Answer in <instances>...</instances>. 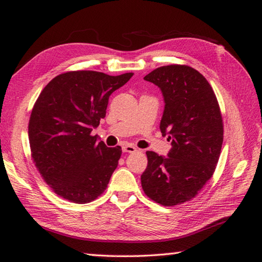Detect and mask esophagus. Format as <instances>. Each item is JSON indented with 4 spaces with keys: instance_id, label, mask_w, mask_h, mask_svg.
I'll list each match as a JSON object with an SVG mask.
<instances>
[{
    "instance_id": "esophagus-1",
    "label": "esophagus",
    "mask_w": 262,
    "mask_h": 262,
    "mask_svg": "<svg viewBox=\"0 0 262 262\" xmlns=\"http://www.w3.org/2000/svg\"><path fill=\"white\" fill-rule=\"evenodd\" d=\"M121 149H122V152H125V153H135L136 152V147L133 145H129V144H128V145L122 146Z\"/></svg>"
}]
</instances>
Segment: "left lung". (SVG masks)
Segmentation results:
<instances>
[{
    "mask_svg": "<svg viewBox=\"0 0 262 262\" xmlns=\"http://www.w3.org/2000/svg\"><path fill=\"white\" fill-rule=\"evenodd\" d=\"M144 80L162 91L160 129L172 148L168 158L146 152L142 188L155 203L170 207L196 197L213 176L223 144V118L208 81L190 66H161Z\"/></svg>",
    "mask_w": 262,
    "mask_h": 262,
    "instance_id": "left-lung-1",
    "label": "left lung"
}]
</instances>
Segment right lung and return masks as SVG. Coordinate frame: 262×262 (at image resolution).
Wrapping results in <instances>:
<instances>
[{"mask_svg": "<svg viewBox=\"0 0 262 262\" xmlns=\"http://www.w3.org/2000/svg\"><path fill=\"white\" fill-rule=\"evenodd\" d=\"M133 75L71 71L55 76L39 94L28 126L31 158L59 197L86 204L105 190L121 147H107L91 133L105 117L111 93Z\"/></svg>", "mask_w": 262, "mask_h": 262, "instance_id": "1", "label": "right lung"}]
</instances>
